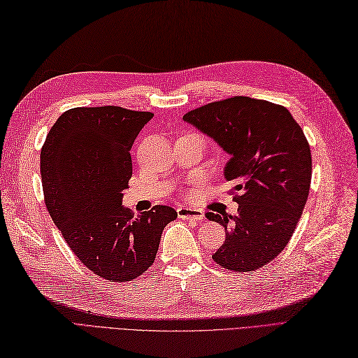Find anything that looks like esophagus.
I'll list each match as a JSON object with an SVG mask.
<instances>
[{"mask_svg": "<svg viewBox=\"0 0 358 358\" xmlns=\"http://www.w3.org/2000/svg\"><path fill=\"white\" fill-rule=\"evenodd\" d=\"M178 217L179 219L184 220H194V222H200L203 220V213L200 209L196 208H188V206H179L178 208Z\"/></svg>", "mask_w": 358, "mask_h": 358, "instance_id": "34e87169", "label": "esophagus"}]
</instances>
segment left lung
I'll return each instance as SVG.
<instances>
[{"label":"left lung","instance_id":"1","mask_svg":"<svg viewBox=\"0 0 358 358\" xmlns=\"http://www.w3.org/2000/svg\"><path fill=\"white\" fill-rule=\"evenodd\" d=\"M187 123L231 155L224 176L237 215L206 213L226 238L213 255L231 272H254L281 254L307 203L311 152L292 113L281 104L231 97L187 112Z\"/></svg>","mask_w":358,"mask_h":358}]
</instances>
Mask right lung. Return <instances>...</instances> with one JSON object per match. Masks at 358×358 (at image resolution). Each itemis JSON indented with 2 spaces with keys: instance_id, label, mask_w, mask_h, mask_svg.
Masks as SVG:
<instances>
[{
  "instance_id": "add662e5",
  "label": "right lung",
  "mask_w": 358,
  "mask_h": 358,
  "mask_svg": "<svg viewBox=\"0 0 358 358\" xmlns=\"http://www.w3.org/2000/svg\"><path fill=\"white\" fill-rule=\"evenodd\" d=\"M153 117L120 106L74 108L50 129L41 150L43 199L80 263L110 282L141 276L156 258L171 206L134 217L121 205L132 178L130 149Z\"/></svg>"
}]
</instances>
